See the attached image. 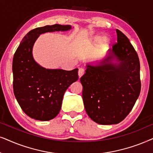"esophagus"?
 Here are the masks:
<instances>
[{
    "mask_svg": "<svg viewBox=\"0 0 153 153\" xmlns=\"http://www.w3.org/2000/svg\"><path fill=\"white\" fill-rule=\"evenodd\" d=\"M85 73V69L82 68H79V71H78V75H79V78H80V77H82L83 75H84Z\"/></svg>",
    "mask_w": 153,
    "mask_h": 153,
    "instance_id": "34e87169",
    "label": "esophagus"
}]
</instances>
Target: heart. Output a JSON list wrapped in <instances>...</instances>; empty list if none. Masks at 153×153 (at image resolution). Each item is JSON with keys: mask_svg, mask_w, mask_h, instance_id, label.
<instances>
[{"mask_svg": "<svg viewBox=\"0 0 153 153\" xmlns=\"http://www.w3.org/2000/svg\"><path fill=\"white\" fill-rule=\"evenodd\" d=\"M101 40H102V38L100 37V36H98V37L95 38V41L99 42V41H101Z\"/></svg>", "mask_w": 153, "mask_h": 153, "instance_id": "1", "label": "heart"}]
</instances>
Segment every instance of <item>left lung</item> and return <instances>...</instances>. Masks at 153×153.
Masks as SVG:
<instances>
[{
	"label": "left lung",
	"mask_w": 153,
	"mask_h": 153,
	"mask_svg": "<svg viewBox=\"0 0 153 153\" xmlns=\"http://www.w3.org/2000/svg\"><path fill=\"white\" fill-rule=\"evenodd\" d=\"M117 42L100 66L87 65L80 78L82 99L89 117L100 125L123 120L140 94V62L135 49L123 32L116 29ZM115 57L118 65L109 62Z\"/></svg>",
	"instance_id": "obj_1"
}]
</instances>
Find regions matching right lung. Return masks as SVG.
<instances>
[{
  "mask_svg": "<svg viewBox=\"0 0 153 153\" xmlns=\"http://www.w3.org/2000/svg\"><path fill=\"white\" fill-rule=\"evenodd\" d=\"M70 25L45 26L33 29L24 36L14 54L13 90L18 103L33 119L48 121L59 113L64 92L78 80V69H45L32 56V48L40 34L67 30Z\"/></svg>",
  "mask_w": 153,
  "mask_h": 153,
  "instance_id": "obj_1",
  "label": "right lung"
}]
</instances>
